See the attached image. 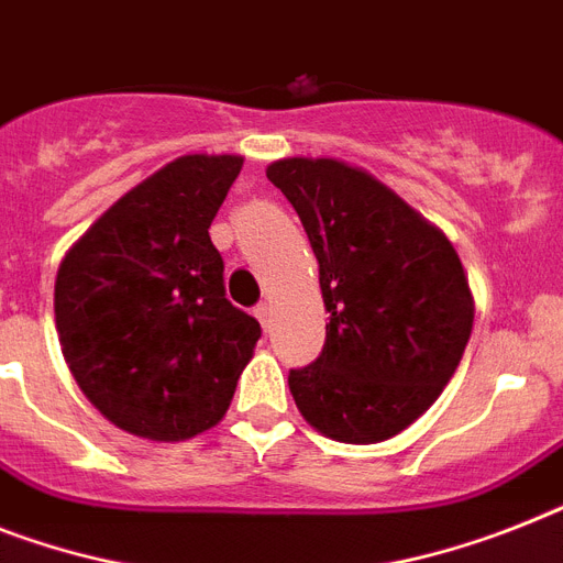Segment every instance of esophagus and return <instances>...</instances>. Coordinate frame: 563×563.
Listing matches in <instances>:
<instances>
[{"label":"esophagus","instance_id":"34e87169","mask_svg":"<svg viewBox=\"0 0 563 563\" xmlns=\"http://www.w3.org/2000/svg\"><path fill=\"white\" fill-rule=\"evenodd\" d=\"M253 313H255V319L264 324V328H271V305H267V301H258Z\"/></svg>","mask_w":563,"mask_h":563}]
</instances>
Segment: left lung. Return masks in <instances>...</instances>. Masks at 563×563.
Masks as SVG:
<instances>
[{
	"mask_svg": "<svg viewBox=\"0 0 563 563\" xmlns=\"http://www.w3.org/2000/svg\"><path fill=\"white\" fill-rule=\"evenodd\" d=\"M319 262L324 347L287 383L301 417L339 443H379L443 394L475 305L452 241L365 169L333 157L267 166Z\"/></svg>",
	"mask_w": 563,
	"mask_h": 563,
	"instance_id": "obj_1",
	"label": "left lung"
}]
</instances>
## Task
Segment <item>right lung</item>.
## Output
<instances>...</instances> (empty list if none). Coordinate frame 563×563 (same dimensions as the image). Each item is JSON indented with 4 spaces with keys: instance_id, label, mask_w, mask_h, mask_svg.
<instances>
[{
    "instance_id": "obj_1",
    "label": "right lung",
    "mask_w": 563,
    "mask_h": 563,
    "mask_svg": "<svg viewBox=\"0 0 563 563\" xmlns=\"http://www.w3.org/2000/svg\"><path fill=\"white\" fill-rule=\"evenodd\" d=\"M244 157L184 155L125 192L65 253L63 356L95 408L146 440H189L230 408L262 324L227 299L209 224Z\"/></svg>"
}]
</instances>
